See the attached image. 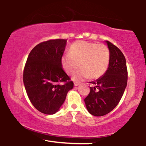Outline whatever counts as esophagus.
<instances>
[{
    "mask_svg": "<svg viewBox=\"0 0 146 146\" xmlns=\"http://www.w3.org/2000/svg\"><path fill=\"white\" fill-rule=\"evenodd\" d=\"M74 86H78L79 84H80V82H74Z\"/></svg>",
    "mask_w": 146,
    "mask_h": 146,
    "instance_id": "obj_1",
    "label": "esophagus"
}]
</instances>
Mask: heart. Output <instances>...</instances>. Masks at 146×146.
<instances>
[{"mask_svg":"<svg viewBox=\"0 0 146 146\" xmlns=\"http://www.w3.org/2000/svg\"><path fill=\"white\" fill-rule=\"evenodd\" d=\"M109 61L110 52L107 45L85 41L72 43L69 54L61 58L62 66L68 74H72L79 66L81 67L74 75L75 80L101 77L107 70Z\"/></svg>","mask_w":146,"mask_h":146,"instance_id":"1","label":"heart"}]
</instances>
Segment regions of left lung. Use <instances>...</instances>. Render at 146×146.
Listing matches in <instances>:
<instances>
[{
    "label": "left lung",
    "instance_id": "1",
    "mask_svg": "<svg viewBox=\"0 0 146 146\" xmlns=\"http://www.w3.org/2000/svg\"><path fill=\"white\" fill-rule=\"evenodd\" d=\"M110 61L107 72L96 81L90 82V92L84 98L87 110L96 117L103 116L113 110L120 101L127 86V68L124 55L107 41Z\"/></svg>",
    "mask_w": 146,
    "mask_h": 146
}]
</instances>
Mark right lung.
<instances>
[{
	"mask_svg": "<svg viewBox=\"0 0 146 146\" xmlns=\"http://www.w3.org/2000/svg\"><path fill=\"white\" fill-rule=\"evenodd\" d=\"M66 39L43 41L29 53L23 82L32 105L39 112L52 115L59 110L74 82L62 68L61 58Z\"/></svg>",
	"mask_w": 146,
	"mask_h": 146,
	"instance_id": "add662e5",
	"label": "right lung"
}]
</instances>
